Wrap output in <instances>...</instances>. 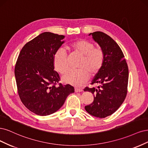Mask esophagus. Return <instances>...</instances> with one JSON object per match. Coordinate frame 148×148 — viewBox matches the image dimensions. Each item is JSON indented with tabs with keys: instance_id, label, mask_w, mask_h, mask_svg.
Wrapping results in <instances>:
<instances>
[{
	"instance_id": "1",
	"label": "esophagus",
	"mask_w": 148,
	"mask_h": 148,
	"mask_svg": "<svg viewBox=\"0 0 148 148\" xmlns=\"http://www.w3.org/2000/svg\"><path fill=\"white\" fill-rule=\"evenodd\" d=\"M83 90L80 88H75V92H82Z\"/></svg>"
}]
</instances>
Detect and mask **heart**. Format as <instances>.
Segmentation results:
<instances>
[{"label": "heart", "mask_w": 148, "mask_h": 148, "mask_svg": "<svg viewBox=\"0 0 148 148\" xmlns=\"http://www.w3.org/2000/svg\"><path fill=\"white\" fill-rule=\"evenodd\" d=\"M68 49L73 53L82 56L78 65L79 69L69 71L62 77L66 84L79 87L85 83L90 76H95L101 70L104 61L103 50L95 47L93 43L86 40H77L70 43ZM53 64L60 74L64 73L69 68L67 53L63 49L57 50L53 56Z\"/></svg>", "instance_id": "1"}]
</instances>
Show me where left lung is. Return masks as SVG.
Instances as JSON below:
<instances>
[{
	"instance_id": "obj_1",
	"label": "left lung",
	"mask_w": 148,
	"mask_h": 148,
	"mask_svg": "<svg viewBox=\"0 0 148 148\" xmlns=\"http://www.w3.org/2000/svg\"><path fill=\"white\" fill-rule=\"evenodd\" d=\"M90 35L103 50L104 61L91 84H99V86L84 89L94 96L93 103L85 106V109L93 116L104 118L116 112L125 99L128 68L120 47L110 36L100 31Z\"/></svg>"
}]
</instances>
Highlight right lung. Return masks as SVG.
<instances>
[{
  "mask_svg": "<svg viewBox=\"0 0 148 148\" xmlns=\"http://www.w3.org/2000/svg\"><path fill=\"white\" fill-rule=\"evenodd\" d=\"M64 37L43 32L26 44L19 54L15 68L19 97L24 105L37 115L55 112L74 92L71 85L59 82L60 75L54 70L53 56Z\"/></svg>",
  "mask_w": 148,
  "mask_h": 148,
  "instance_id": "1",
  "label": "right lung"
}]
</instances>
